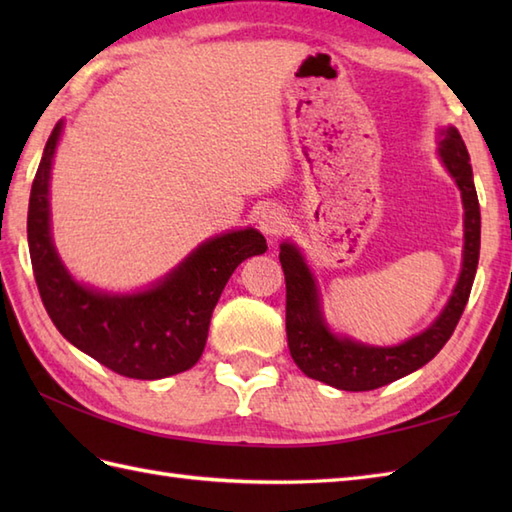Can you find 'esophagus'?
<instances>
[{
	"label": "esophagus",
	"instance_id": "esophagus-1",
	"mask_svg": "<svg viewBox=\"0 0 512 512\" xmlns=\"http://www.w3.org/2000/svg\"><path fill=\"white\" fill-rule=\"evenodd\" d=\"M257 222H259V228H262L268 237H279L286 231L288 217L279 209V206H264V209L259 211Z\"/></svg>",
	"mask_w": 512,
	"mask_h": 512
}]
</instances>
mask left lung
<instances>
[{
  "mask_svg": "<svg viewBox=\"0 0 512 512\" xmlns=\"http://www.w3.org/2000/svg\"><path fill=\"white\" fill-rule=\"evenodd\" d=\"M444 167L458 182L464 202V264L447 308L431 328L396 347H369L339 339L325 328L317 288L299 250L281 244L279 262L286 275V334L292 361L306 376L345 391H369L416 372L436 356L458 325L480 259V202H477L469 151L458 129L449 127L440 145Z\"/></svg>",
  "mask_w": 512,
  "mask_h": 512,
  "instance_id": "left-lung-1",
  "label": "left lung"
}]
</instances>
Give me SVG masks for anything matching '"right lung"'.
Returning a JSON list of instances; mask_svg holds the SVG:
<instances>
[{"mask_svg":"<svg viewBox=\"0 0 512 512\" xmlns=\"http://www.w3.org/2000/svg\"><path fill=\"white\" fill-rule=\"evenodd\" d=\"M61 123L43 149L28 204V248L48 317L81 352L112 372L156 380L187 372L200 361L211 314L233 270L266 253L255 228L213 237L187 262L140 295H105L83 288L63 268L50 239L48 180Z\"/></svg>","mask_w":512,"mask_h":512,"instance_id":"add662e5","label":"right lung"}]
</instances>
